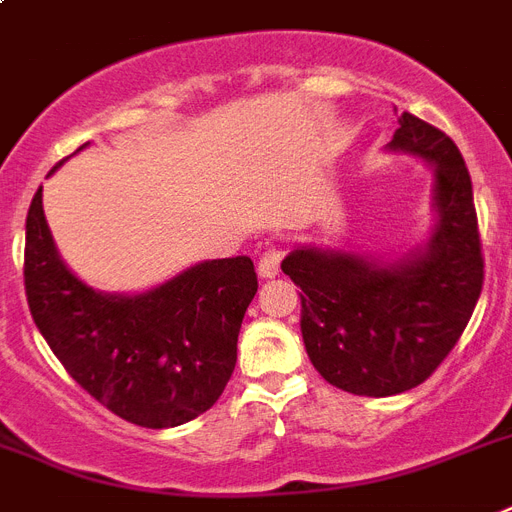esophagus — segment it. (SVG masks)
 <instances>
[{"mask_svg":"<svg viewBox=\"0 0 512 512\" xmlns=\"http://www.w3.org/2000/svg\"><path fill=\"white\" fill-rule=\"evenodd\" d=\"M285 259V248L269 246L259 259V274L261 277H277L280 274V264Z\"/></svg>","mask_w":512,"mask_h":512,"instance_id":"1","label":"esophagus"}]
</instances>
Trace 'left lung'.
<instances>
[{"mask_svg": "<svg viewBox=\"0 0 512 512\" xmlns=\"http://www.w3.org/2000/svg\"><path fill=\"white\" fill-rule=\"evenodd\" d=\"M390 149L434 167L437 227L418 256L379 266L356 253L298 248L282 272L301 287L314 369L340 390L387 398L432 377L460 340L484 287L471 175L458 146L403 112Z\"/></svg>", "mask_w": 512, "mask_h": 512, "instance_id": "8db88e82", "label": "left lung"}]
</instances>
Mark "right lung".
Wrapping results in <instances>:
<instances>
[{"label": "right lung", "instance_id": "obj_1", "mask_svg": "<svg viewBox=\"0 0 512 512\" xmlns=\"http://www.w3.org/2000/svg\"><path fill=\"white\" fill-rule=\"evenodd\" d=\"M25 295L67 374L114 416L180 426L217 403L238 361V332L259 290L248 256L190 266L141 295H104L59 259L41 188L25 219Z\"/></svg>", "mask_w": 512, "mask_h": 512}]
</instances>
